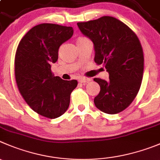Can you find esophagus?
I'll return each instance as SVG.
<instances>
[{
	"instance_id": "34e87169",
	"label": "esophagus",
	"mask_w": 160,
	"mask_h": 160,
	"mask_svg": "<svg viewBox=\"0 0 160 160\" xmlns=\"http://www.w3.org/2000/svg\"><path fill=\"white\" fill-rule=\"evenodd\" d=\"M90 81V79L89 78H80L78 79V82L81 83H86V82H89Z\"/></svg>"
}]
</instances>
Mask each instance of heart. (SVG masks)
<instances>
[{
    "label": "heart",
    "mask_w": 160,
    "mask_h": 160,
    "mask_svg": "<svg viewBox=\"0 0 160 160\" xmlns=\"http://www.w3.org/2000/svg\"><path fill=\"white\" fill-rule=\"evenodd\" d=\"M84 40H86V39L83 38H78L77 42H80V41H84Z\"/></svg>",
    "instance_id": "1"
}]
</instances>
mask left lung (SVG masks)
Returning a JSON list of instances; mask_svg holds the SVG:
<instances>
[{
  "label": "left lung",
  "mask_w": 160,
  "mask_h": 160,
  "mask_svg": "<svg viewBox=\"0 0 160 160\" xmlns=\"http://www.w3.org/2000/svg\"><path fill=\"white\" fill-rule=\"evenodd\" d=\"M83 35L93 43L97 64H104L109 81L94 78L100 91L96 107L107 114L127 108L136 97L143 78L144 55L137 35L125 23L112 16L78 22Z\"/></svg>",
  "instance_id": "8db88e82"
}]
</instances>
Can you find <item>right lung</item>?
I'll return each instance as SVG.
<instances>
[{
    "mask_svg": "<svg viewBox=\"0 0 160 160\" xmlns=\"http://www.w3.org/2000/svg\"><path fill=\"white\" fill-rule=\"evenodd\" d=\"M73 33L71 27L39 24L30 29L18 45L15 59L17 86L27 104L42 116H61L78 85L76 80L65 81L51 71L52 63L58 60L60 45Z\"/></svg>",
    "mask_w": 160,
    "mask_h": 160,
    "instance_id": "1",
    "label": "right lung"
}]
</instances>
